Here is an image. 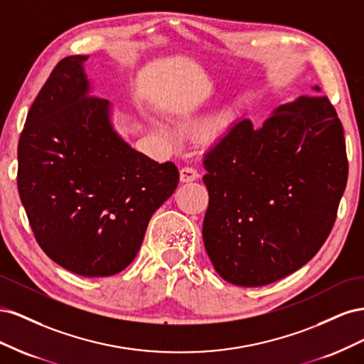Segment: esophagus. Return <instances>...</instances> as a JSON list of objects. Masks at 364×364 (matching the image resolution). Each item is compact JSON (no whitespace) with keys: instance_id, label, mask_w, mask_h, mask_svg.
Segmentation results:
<instances>
[{"instance_id":"obj_1","label":"esophagus","mask_w":364,"mask_h":364,"mask_svg":"<svg viewBox=\"0 0 364 364\" xmlns=\"http://www.w3.org/2000/svg\"><path fill=\"white\" fill-rule=\"evenodd\" d=\"M199 178V173L193 167H183L181 170V182H193Z\"/></svg>"}]
</instances>
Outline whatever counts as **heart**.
<instances>
[{
	"label": "heart",
	"mask_w": 364,
	"mask_h": 364,
	"mask_svg": "<svg viewBox=\"0 0 364 364\" xmlns=\"http://www.w3.org/2000/svg\"><path fill=\"white\" fill-rule=\"evenodd\" d=\"M237 112H238V106L234 105V106L225 109V111H222L220 114H217L215 117L209 118L206 123L202 126V130H200L202 138L208 142L215 141L220 136V134L223 132V129L230 123V121L235 118ZM155 126L158 129H164V126L159 124L158 121H155Z\"/></svg>",
	"instance_id": "heart-1"
}]
</instances>
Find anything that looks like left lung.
I'll return each instance as SVG.
<instances>
[{
	"label": "left lung",
	"instance_id": "left-lung-1",
	"mask_svg": "<svg viewBox=\"0 0 364 364\" xmlns=\"http://www.w3.org/2000/svg\"><path fill=\"white\" fill-rule=\"evenodd\" d=\"M203 165L208 257L225 281L261 287L301 269L331 232L348 181L343 126L328 97H299L261 127L235 121Z\"/></svg>",
	"mask_w": 364,
	"mask_h": 364
}]
</instances>
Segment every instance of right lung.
I'll return each instance as SVG.
<instances>
[{"label": "right lung", "instance_id": "1", "mask_svg": "<svg viewBox=\"0 0 364 364\" xmlns=\"http://www.w3.org/2000/svg\"><path fill=\"white\" fill-rule=\"evenodd\" d=\"M86 60L62 59L33 102L18 144V191L42 250L63 269L98 278L134 261L179 171L117 134L111 103L91 95Z\"/></svg>", "mask_w": 364, "mask_h": 364}]
</instances>
